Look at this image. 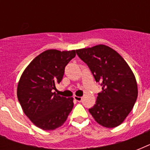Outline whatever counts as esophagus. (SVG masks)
<instances>
[{"label":"esophagus","instance_id":"1","mask_svg":"<svg viewBox=\"0 0 150 150\" xmlns=\"http://www.w3.org/2000/svg\"><path fill=\"white\" fill-rule=\"evenodd\" d=\"M74 99H75L76 101H78V102H81L82 100V96H74Z\"/></svg>","mask_w":150,"mask_h":150}]
</instances>
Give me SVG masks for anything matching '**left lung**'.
<instances>
[{
	"mask_svg": "<svg viewBox=\"0 0 150 150\" xmlns=\"http://www.w3.org/2000/svg\"><path fill=\"white\" fill-rule=\"evenodd\" d=\"M76 54L102 86L89 113L103 127L120 125L132 111L138 96L137 82L132 69L117 52L106 45L76 50Z\"/></svg>",
	"mask_w": 150,
	"mask_h": 150,
	"instance_id": "8db88e82",
	"label": "left lung"
}]
</instances>
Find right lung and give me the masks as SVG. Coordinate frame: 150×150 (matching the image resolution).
Here are the masks:
<instances>
[{
  "instance_id": "add662e5",
  "label": "right lung",
  "mask_w": 150,
  "mask_h": 150,
  "mask_svg": "<svg viewBox=\"0 0 150 150\" xmlns=\"http://www.w3.org/2000/svg\"><path fill=\"white\" fill-rule=\"evenodd\" d=\"M75 57V50H46L30 62L20 78L18 100L25 114L43 130L61 127L72 110V97L59 96L54 89L63 79L65 66Z\"/></svg>"
}]
</instances>
